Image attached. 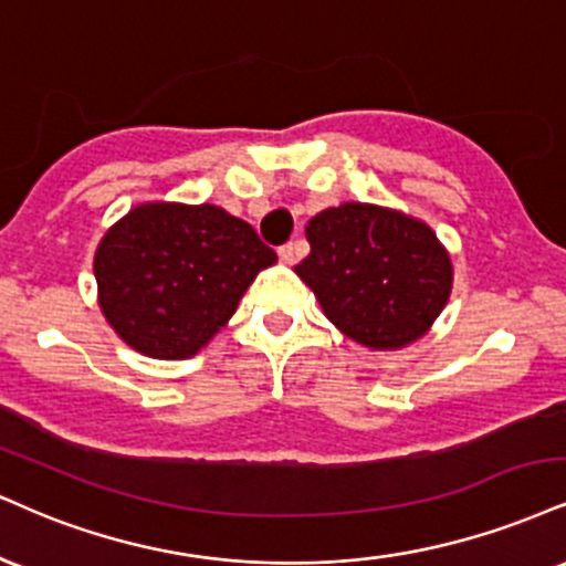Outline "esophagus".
I'll return each instance as SVG.
<instances>
[{"label": "esophagus", "instance_id": "obj_1", "mask_svg": "<svg viewBox=\"0 0 566 566\" xmlns=\"http://www.w3.org/2000/svg\"><path fill=\"white\" fill-rule=\"evenodd\" d=\"M279 258H282V263H297V258H301V248H297V242H287L279 248Z\"/></svg>", "mask_w": 566, "mask_h": 566}]
</instances>
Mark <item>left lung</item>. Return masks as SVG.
I'll return each instance as SVG.
<instances>
[{
	"label": "left lung",
	"mask_w": 566,
	"mask_h": 566,
	"mask_svg": "<svg viewBox=\"0 0 566 566\" xmlns=\"http://www.w3.org/2000/svg\"><path fill=\"white\" fill-rule=\"evenodd\" d=\"M311 253L295 274L324 316L371 350L424 337L453 290V263L438 234L400 210L343 202L305 227Z\"/></svg>",
	"instance_id": "1"
}]
</instances>
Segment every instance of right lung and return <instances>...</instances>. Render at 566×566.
Returning a JSON list of instances; mask_svg holds the SVG:
<instances>
[{"label":"right lung","instance_id":"1","mask_svg":"<svg viewBox=\"0 0 566 566\" xmlns=\"http://www.w3.org/2000/svg\"><path fill=\"white\" fill-rule=\"evenodd\" d=\"M276 263L255 229L223 208L142 202L94 253L102 316L149 358H192L234 316L253 279Z\"/></svg>","mask_w":566,"mask_h":566}]
</instances>
